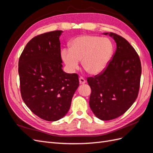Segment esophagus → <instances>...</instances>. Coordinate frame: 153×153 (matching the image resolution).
<instances>
[{
  "label": "esophagus",
  "instance_id": "1",
  "mask_svg": "<svg viewBox=\"0 0 153 153\" xmlns=\"http://www.w3.org/2000/svg\"><path fill=\"white\" fill-rule=\"evenodd\" d=\"M85 80L84 79V78H83L82 76H80V78H79V82H80V84H84L85 83Z\"/></svg>",
  "mask_w": 153,
  "mask_h": 153
}]
</instances>
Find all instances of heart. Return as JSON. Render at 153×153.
I'll return each instance as SVG.
<instances>
[{
    "label": "heart",
    "mask_w": 153,
    "mask_h": 153,
    "mask_svg": "<svg viewBox=\"0 0 153 153\" xmlns=\"http://www.w3.org/2000/svg\"><path fill=\"white\" fill-rule=\"evenodd\" d=\"M114 45L110 39L98 36L82 35L71 43L70 49L61 50V57L68 71L75 72L82 66L92 75L103 71L112 59Z\"/></svg>",
    "instance_id": "obj_1"
}]
</instances>
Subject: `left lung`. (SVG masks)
Returning a JSON list of instances; mask_svg holds the SVG:
<instances>
[{
	"label": "left lung",
	"instance_id": "left-lung-1",
	"mask_svg": "<svg viewBox=\"0 0 153 153\" xmlns=\"http://www.w3.org/2000/svg\"><path fill=\"white\" fill-rule=\"evenodd\" d=\"M109 36L117 45L112 59L103 71L87 78L90 108L103 121L121 116L131 107L138 94L142 73L139 56L128 41L112 32Z\"/></svg>",
	"mask_w": 153,
	"mask_h": 153
}]
</instances>
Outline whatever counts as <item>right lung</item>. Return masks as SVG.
Here are the masks:
<instances>
[{"mask_svg":"<svg viewBox=\"0 0 153 153\" xmlns=\"http://www.w3.org/2000/svg\"><path fill=\"white\" fill-rule=\"evenodd\" d=\"M62 30L39 34L27 44L18 61L22 98L37 116L47 121L62 118L79 85L76 73L62 70Z\"/></svg>","mask_w":153,"mask_h":153,"instance_id":"right-lung-1","label":"right lung"}]
</instances>
